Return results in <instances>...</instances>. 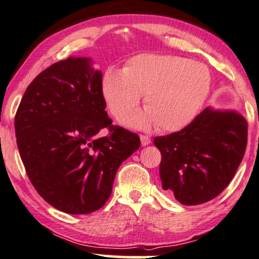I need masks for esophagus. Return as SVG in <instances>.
<instances>
[{"mask_svg": "<svg viewBox=\"0 0 259 259\" xmlns=\"http://www.w3.org/2000/svg\"><path fill=\"white\" fill-rule=\"evenodd\" d=\"M140 139H141V145H142L143 147L148 146L149 143H150V137H149V136H147V135H141Z\"/></svg>", "mask_w": 259, "mask_h": 259, "instance_id": "34e87169", "label": "esophagus"}]
</instances>
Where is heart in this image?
Wrapping results in <instances>:
<instances>
[{
  "instance_id": "1",
  "label": "heart",
  "mask_w": 259,
  "mask_h": 259,
  "mask_svg": "<svg viewBox=\"0 0 259 259\" xmlns=\"http://www.w3.org/2000/svg\"><path fill=\"white\" fill-rule=\"evenodd\" d=\"M211 87L207 65L173 55L142 54L124 69L110 67L101 78V93L117 120L125 119L140 104L146 110L125 120L127 125L178 132L189 125L204 105Z\"/></svg>"
}]
</instances>
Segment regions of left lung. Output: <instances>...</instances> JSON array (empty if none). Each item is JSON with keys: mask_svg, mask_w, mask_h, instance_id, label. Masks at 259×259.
Listing matches in <instances>:
<instances>
[{"mask_svg": "<svg viewBox=\"0 0 259 259\" xmlns=\"http://www.w3.org/2000/svg\"><path fill=\"white\" fill-rule=\"evenodd\" d=\"M161 153L162 189L185 205L215 198L230 184L244 158L247 122L237 111L207 107L182 129L154 139Z\"/></svg>", "mask_w": 259, "mask_h": 259, "instance_id": "left-lung-1", "label": "left lung"}]
</instances>
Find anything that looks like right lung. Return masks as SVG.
I'll return each instance as SVG.
<instances>
[{
    "mask_svg": "<svg viewBox=\"0 0 259 259\" xmlns=\"http://www.w3.org/2000/svg\"><path fill=\"white\" fill-rule=\"evenodd\" d=\"M100 70L87 57L50 65L29 83L15 114L19 153L34 189L67 214H90L109 199L117 169L141 145L112 125ZM107 127L104 138L97 134Z\"/></svg>",
    "mask_w": 259,
    "mask_h": 259,
    "instance_id": "right-lung-1",
    "label": "right lung"
}]
</instances>
